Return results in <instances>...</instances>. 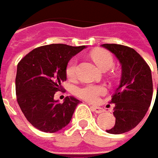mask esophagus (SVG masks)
<instances>
[{"label":"esophagus","mask_w":158,"mask_h":158,"mask_svg":"<svg viewBox=\"0 0 158 158\" xmlns=\"http://www.w3.org/2000/svg\"><path fill=\"white\" fill-rule=\"evenodd\" d=\"M91 109H92L94 112H96V113H102V112L105 111L102 107L97 106H91Z\"/></svg>","instance_id":"esophagus-1"}]
</instances>
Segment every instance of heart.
I'll return each instance as SVG.
<instances>
[{"instance_id": "1", "label": "heart", "mask_w": 158, "mask_h": 158, "mask_svg": "<svg viewBox=\"0 0 158 158\" xmlns=\"http://www.w3.org/2000/svg\"><path fill=\"white\" fill-rule=\"evenodd\" d=\"M93 60L97 66L102 70V71H107L111 69L114 65V58L112 55L106 50H97L92 52L91 55ZM77 73V61L76 58H73L69 61L66 68V74L69 78L76 77ZM106 93V88L102 85H95V84H85L80 88L77 89V94L78 97L84 99L89 102H96L101 95Z\"/></svg>"}]
</instances>
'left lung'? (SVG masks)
Returning <instances> with one entry per match:
<instances>
[{
	"instance_id": "1",
	"label": "left lung",
	"mask_w": 158,
	"mask_h": 158,
	"mask_svg": "<svg viewBox=\"0 0 158 158\" xmlns=\"http://www.w3.org/2000/svg\"><path fill=\"white\" fill-rule=\"evenodd\" d=\"M102 47L113 53L122 66L121 81L111 99L115 106V126L106 131L121 134L134 128L147 113L152 98V72L135 50L118 44H103Z\"/></svg>"
}]
</instances>
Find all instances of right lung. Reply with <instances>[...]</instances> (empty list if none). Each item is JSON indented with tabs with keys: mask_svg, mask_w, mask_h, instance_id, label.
Returning <instances> with one entry per match:
<instances>
[{
	"mask_svg": "<svg viewBox=\"0 0 158 158\" xmlns=\"http://www.w3.org/2000/svg\"><path fill=\"white\" fill-rule=\"evenodd\" d=\"M85 46L51 44L38 47L21 59L15 80L18 105L27 120L44 132H56L65 127L80 101L66 97L60 103L56 92L66 81L69 60Z\"/></svg>",
	"mask_w": 158,
	"mask_h": 158,
	"instance_id": "obj_1",
	"label": "right lung"
}]
</instances>
